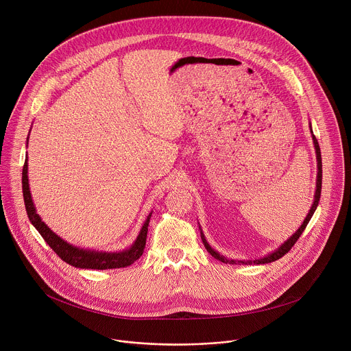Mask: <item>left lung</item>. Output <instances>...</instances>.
<instances>
[{
    "mask_svg": "<svg viewBox=\"0 0 351 351\" xmlns=\"http://www.w3.org/2000/svg\"><path fill=\"white\" fill-rule=\"evenodd\" d=\"M313 140H314V144H315V152H317V161H318V176H317V191H315V199H314V204H313V207H311V210H310V213H308V215H307V218L304 219V222H303V225L298 228V230L287 240V241H285L275 253H272V254H269L268 257H264V258H261V260H256V261H234V260H226V258H223L222 256H219L217 252H214V250L210 247V244L206 241V239H204V236L202 234V239H203V243H204V247L207 248V252L214 257V258H217V260H219V261H222V263H225V264H245V265H252V264H268V263H272V261H276V260H279V258H282L286 253H289L290 252V248L295 244V241L300 239V236H302V233L304 232V229H306V226L308 225V222H310V219H311V217H313V214L315 213V210H317V206H318V202H319V198H321V189H322V158H321V148H319V144H318V140H317V137L313 134Z\"/></svg>",
    "mask_w": 351,
    "mask_h": 351,
    "instance_id": "left-lung-1",
    "label": "left lung"
}]
</instances>
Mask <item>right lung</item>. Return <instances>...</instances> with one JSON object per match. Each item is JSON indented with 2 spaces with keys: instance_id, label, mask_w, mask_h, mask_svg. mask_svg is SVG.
Here are the masks:
<instances>
[{
  "instance_id": "1",
  "label": "right lung",
  "mask_w": 351,
  "mask_h": 351,
  "mask_svg": "<svg viewBox=\"0 0 351 351\" xmlns=\"http://www.w3.org/2000/svg\"><path fill=\"white\" fill-rule=\"evenodd\" d=\"M22 190H23V199L27 217L33 226L38 230V233L43 236V239L47 241V244L54 250V253L64 260L66 264L76 267V268H84V269H114V268H125L132 265L136 260H138L144 252L145 240H147V232H148V215L147 221L144 222L140 234L134 244L122 253H95V252H87V250H80L77 247H73L64 241L61 237H58L51 229H49L38 217L36 213V208L32 202V195L29 190V179H27V158L25 160L23 171H22Z\"/></svg>"
}]
</instances>
